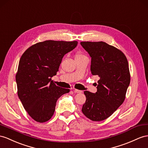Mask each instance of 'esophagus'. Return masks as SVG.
<instances>
[{
    "instance_id": "esophagus-1",
    "label": "esophagus",
    "mask_w": 148,
    "mask_h": 148,
    "mask_svg": "<svg viewBox=\"0 0 148 148\" xmlns=\"http://www.w3.org/2000/svg\"><path fill=\"white\" fill-rule=\"evenodd\" d=\"M74 92H76V93H82V90H78V89H74Z\"/></svg>"
}]
</instances>
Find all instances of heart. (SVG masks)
Here are the masks:
<instances>
[{"label":"heart","mask_w":148,"mask_h":148,"mask_svg":"<svg viewBox=\"0 0 148 148\" xmlns=\"http://www.w3.org/2000/svg\"><path fill=\"white\" fill-rule=\"evenodd\" d=\"M77 56H82V55H81V54H78Z\"/></svg>","instance_id":"1"}]
</instances>
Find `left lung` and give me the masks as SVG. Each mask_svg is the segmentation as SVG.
Listing matches in <instances>:
<instances>
[{"mask_svg":"<svg viewBox=\"0 0 148 148\" xmlns=\"http://www.w3.org/2000/svg\"><path fill=\"white\" fill-rule=\"evenodd\" d=\"M91 58L90 71L99 77L97 92H84L86 101L82 108L84 114L93 121L111 116L123 103L130 83L126 57L119 49L104 42H81Z\"/></svg>","mask_w":148,"mask_h":148,"instance_id":"obj_1","label":"left lung"}]
</instances>
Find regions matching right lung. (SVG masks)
I'll use <instances>...</instances> for the list:
<instances>
[{
    "mask_svg": "<svg viewBox=\"0 0 148 148\" xmlns=\"http://www.w3.org/2000/svg\"><path fill=\"white\" fill-rule=\"evenodd\" d=\"M77 41L45 40L28 48L18 64L16 80L18 96L32 118L44 123L54 114L56 102L69 89L60 88L51 78L63 57L77 46Z\"/></svg>",
    "mask_w": 148,
    "mask_h": 148,
    "instance_id": "right-lung-1",
    "label": "right lung"
}]
</instances>
